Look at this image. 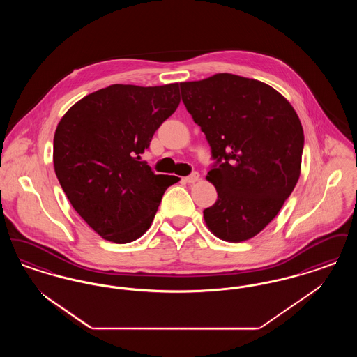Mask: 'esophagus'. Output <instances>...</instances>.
I'll return each mask as SVG.
<instances>
[{
	"mask_svg": "<svg viewBox=\"0 0 357 357\" xmlns=\"http://www.w3.org/2000/svg\"><path fill=\"white\" fill-rule=\"evenodd\" d=\"M198 179H199V174L198 172H192V174H190L188 176L185 178L187 183H195Z\"/></svg>",
	"mask_w": 357,
	"mask_h": 357,
	"instance_id": "esophagus-1",
	"label": "esophagus"
}]
</instances>
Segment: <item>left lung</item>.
<instances>
[{
  "label": "left lung",
  "instance_id": "left-lung-1",
  "mask_svg": "<svg viewBox=\"0 0 357 357\" xmlns=\"http://www.w3.org/2000/svg\"><path fill=\"white\" fill-rule=\"evenodd\" d=\"M181 92L215 160L207 181L218 199L204 208L206 225L223 241L250 239L278 214L300 178L301 121L271 85L231 73L181 83Z\"/></svg>",
  "mask_w": 357,
  "mask_h": 357
}]
</instances>
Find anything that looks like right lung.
Returning <instances> with one entry per match:
<instances>
[{"label":"right lung","mask_w":357,"mask_h":357,"mask_svg":"<svg viewBox=\"0 0 357 357\" xmlns=\"http://www.w3.org/2000/svg\"><path fill=\"white\" fill-rule=\"evenodd\" d=\"M181 102L179 84H114L83 98L53 139L56 176L79 215L100 237L128 243L153 223L176 176L140 159L155 131Z\"/></svg>","instance_id":"add662e5"}]
</instances>
